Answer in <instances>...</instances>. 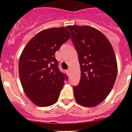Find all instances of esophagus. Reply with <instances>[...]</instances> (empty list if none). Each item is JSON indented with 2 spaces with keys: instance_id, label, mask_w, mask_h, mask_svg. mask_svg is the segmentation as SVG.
Returning a JSON list of instances; mask_svg holds the SVG:
<instances>
[{
  "instance_id": "esophagus-1",
  "label": "esophagus",
  "mask_w": 132,
  "mask_h": 132,
  "mask_svg": "<svg viewBox=\"0 0 132 132\" xmlns=\"http://www.w3.org/2000/svg\"><path fill=\"white\" fill-rule=\"evenodd\" d=\"M70 72H71V69L70 68H68V70H67V73H68V75L70 74Z\"/></svg>"
}]
</instances>
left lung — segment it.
I'll return each mask as SVG.
<instances>
[{"mask_svg": "<svg viewBox=\"0 0 132 132\" xmlns=\"http://www.w3.org/2000/svg\"><path fill=\"white\" fill-rule=\"evenodd\" d=\"M79 57L81 78L73 86L77 103L94 107L112 89L117 75V59L108 39L89 26H68Z\"/></svg>", "mask_w": 132, "mask_h": 132, "instance_id": "left-lung-1", "label": "left lung"}]
</instances>
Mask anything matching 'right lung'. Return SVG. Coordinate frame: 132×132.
<instances>
[{
	"label": "right lung",
	"instance_id": "right-lung-1",
	"mask_svg": "<svg viewBox=\"0 0 132 132\" xmlns=\"http://www.w3.org/2000/svg\"><path fill=\"white\" fill-rule=\"evenodd\" d=\"M70 38L64 27L51 28L37 34L20 57V80L28 98L36 105L55 103L68 76L60 70L55 52Z\"/></svg>",
	"mask_w": 132,
	"mask_h": 132
}]
</instances>
